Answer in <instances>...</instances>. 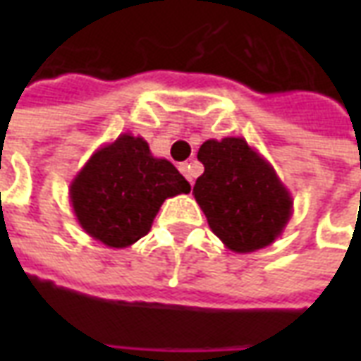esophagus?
I'll return each instance as SVG.
<instances>
[{"label": "esophagus", "instance_id": "esophagus-1", "mask_svg": "<svg viewBox=\"0 0 361 361\" xmlns=\"http://www.w3.org/2000/svg\"><path fill=\"white\" fill-rule=\"evenodd\" d=\"M180 172L183 173L185 178H188L189 183H193V173H191V164H188V162H185V164H180Z\"/></svg>", "mask_w": 361, "mask_h": 361}]
</instances>
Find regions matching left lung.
I'll return each instance as SVG.
<instances>
[{
	"mask_svg": "<svg viewBox=\"0 0 361 361\" xmlns=\"http://www.w3.org/2000/svg\"><path fill=\"white\" fill-rule=\"evenodd\" d=\"M197 158L204 172L197 178L193 195L220 242L235 253L276 242L294 201L269 160L242 137L209 139Z\"/></svg>",
	"mask_w": 361,
	"mask_h": 361,
	"instance_id": "1",
	"label": "left lung"
}]
</instances>
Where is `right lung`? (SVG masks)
<instances>
[{
	"label": "right lung",
	"mask_w": 361,
	"mask_h": 361,
	"mask_svg": "<svg viewBox=\"0 0 361 361\" xmlns=\"http://www.w3.org/2000/svg\"><path fill=\"white\" fill-rule=\"evenodd\" d=\"M189 191L170 160L152 157L142 137L121 133L94 150L71 181L69 199L90 238L123 250L149 234L166 199Z\"/></svg>",
	"instance_id": "right-lung-1"
}]
</instances>
